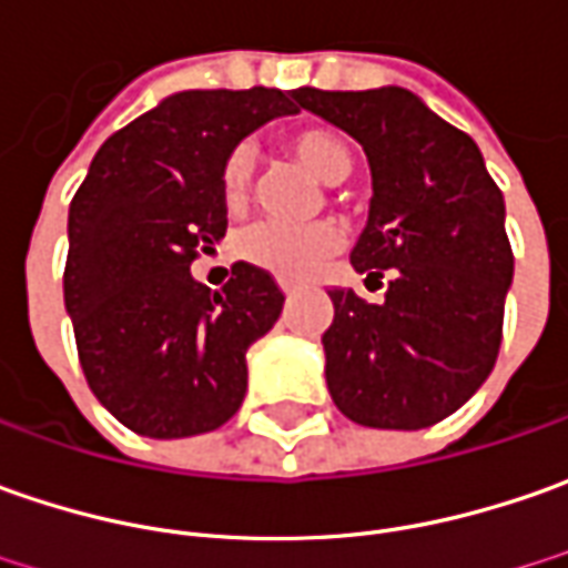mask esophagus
Returning a JSON list of instances; mask_svg holds the SVG:
<instances>
[{
  "mask_svg": "<svg viewBox=\"0 0 568 568\" xmlns=\"http://www.w3.org/2000/svg\"><path fill=\"white\" fill-rule=\"evenodd\" d=\"M280 288H283V295H285V298H288V295H292V292H295V288H292V285H288V283H283V285H280Z\"/></svg>",
  "mask_w": 568,
  "mask_h": 568,
  "instance_id": "esophagus-1",
  "label": "esophagus"
}]
</instances>
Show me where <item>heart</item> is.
<instances>
[{
    "instance_id": "obj_1",
    "label": "heart",
    "mask_w": 568,
    "mask_h": 568,
    "mask_svg": "<svg viewBox=\"0 0 568 568\" xmlns=\"http://www.w3.org/2000/svg\"><path fill=\"white\" fill-rule=\"evenodd\" d=\"M288 153L326 185L343 182L355 166V156L339 134L326 128H298L285 138ZM254 185V150L239 144L225 153L220 166V197L229 213H245ZM239 257L283 283H304L343 247V229L329 220L307 225L254 223L239 235Z\"/></svg>"
}]
</instances>
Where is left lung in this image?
<instances>
[{
    "label": "left lung",
    "instance_id": "obj_1",
    "mask_svg": "<svg viewBox=\"0 0 568 568\" xmlns=\"http://www.w3.org/2000/svg\"><path fill=\"white\" fill-rule=\"evenodd\" d=\"M295 103L367 153L374 197L352 266L377 285L389 276L381 304L329 292V396L364 427H430L471 399L497 362L513 283L503 191L478 144L412 90L298 88Z\"/></svg>",
    "mask_w": 568,
    "mask_h": 568
}]
</instances>
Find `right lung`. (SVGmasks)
<instances>
[{
	"label": "right lung",
	"instance_id": "obj_1",
	"mask_svg": "<svg viewBox=\"0 0 568 568\" xmlns=\"http://www.w3.org/2000/svg\"><path fill=\"white\" fill-rule=\"evenodd\" d=\"M292 100L276 88L172 93L97 150L71 201L65 311L78 358L93 396L141 437L216 430L245 399L247 345L285 295L251 264L210 292L191 264L225 235V153L298 112Z\"/></svg>",
	"mask_w": 568,
	"mask_h": 568
}]
</instances>
